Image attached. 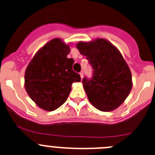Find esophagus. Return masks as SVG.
<instances>
[{
    "label": "esophagus",
    "mask_w": 155,
    "mask_h": 155,
    "mask_svg": "<svg viewBox=\"0 0 155 155\" xmlns=\"http://www.w3.org/2000/svg\"><path fill=\"white\" fill-rule=\"evenodd\" d=\"M79 75H80V77H81V79H82V78H83V76H84V74H83V72H81L80 73H79Z\"/></svg>",
    "instance_id": "34e87169"
}]
</instances>
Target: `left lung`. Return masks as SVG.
<instances>
[{
	"label": "left lung",
	"instance_id": "left-lung-1",
	"mask_svg": "<svg viewBox=\"0 0 155 155\" xmlns=\"http://www.w3.org/2000/svg\"><path fill=\"white\" fill-rule=\"evenodd\" d=\"M93 69V77L82 79L88 99L102 112H111L125 102L132 88V76L119 50L103 38L76 44Z\"/></svg>",
	"mask_w": 155,
	"mask_h": 155
}]
</instances>
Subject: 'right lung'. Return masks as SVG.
<instances>
[{"label": "right lung", "instance_id": "add662e5", "mask_svg": "<svg viewBox=\"0 0 155 155\" xmlns=\"http://www.w3.org/2000/svg\"><path fill=\"white\" fill-rule=\"evenodd\" d=\"M70 43L54 38L42 47L29 63L24 75V87L40 108L54 111L66 101L73 82H80L73 70L74 60L67 58Z\"/></svg>", "mask_w": 155, "mask_h": 155}]
</instances>
